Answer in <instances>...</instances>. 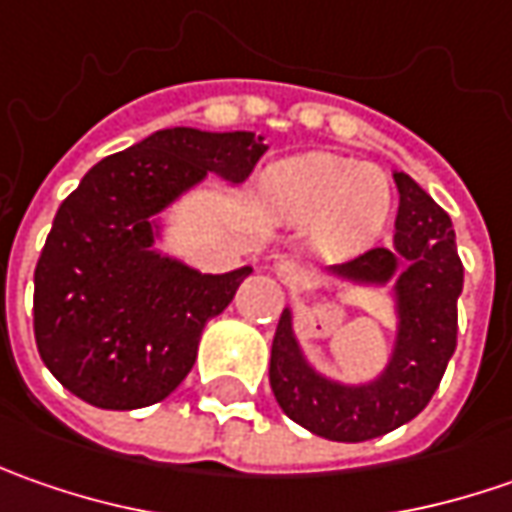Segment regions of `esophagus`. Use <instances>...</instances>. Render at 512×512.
Segmentation results:
<instances>
[{
	"mask_svg": "<svg viewBox=\"0 0 512 512\" xmlns=\"http://www.w3.org/2000/svg\"><path fill=\"white\" fill-rule=\"evenodd\" d=\"M273 270L279 273V279H285V282H290V285L302 279V270H299L296 262H290V259H279V262L273 265Z\"/></svg>",
	"mask_w": 512,
	"mask_h": 512,
	"instance_id": "esophagus-1",
	"label": "esophagus"
}]
</instances>
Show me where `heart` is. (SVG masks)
Returning a JSON list of instances; mask_svg holds the SVG:
<instances>
[{"instance_id": "obj_1", "label": "heart", "mask_w": 512, "mask_h": 512, "mask_svg": "<svg viewBox=\"0 0 512 512\" xmlns=\"http://www.w3.org/2000/svg\"><path fill=\"white\" fill-rule=\"evenodd\" d=\"M262 199L287 222H316L325 245L353 250L382 233L393 196L379 168L310 153L267 170Z\"/></svg>"}]
</instances>
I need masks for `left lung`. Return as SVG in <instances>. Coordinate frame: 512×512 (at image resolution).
Segmentation results:
<instances>
[{
  "label": "left lung",
  "instance_id": "left-lung-1",
  "mask_svg": "<svg viewBox=\"0 0 512 512\" xmlns=\"http://www.w3.org/2000/svg\"><path fill=\"white\" fill-rule=\"evenodd\" d=\"M399 187L396 253L370 247L333 273L356 282L396 279L399 339L382 376L364 387H342L307 367L293 339L290 310L282 313L270 350V387L296 424L330 442H367L419 416L442 382L459 333V293L464 267L456 253L453 222L407 173H393Z\"/></svg>",
  "mask_w": 512,
  "mask_h": 512
}]
</instances>
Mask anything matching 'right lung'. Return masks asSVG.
<instances>
[{
  "label": "right lung",
  "mask_w": 512,
  "mask_h": 512,
  "mask_svg": "<svg viewBox=\"0 0 512 512\" xmlns=\"http://www.w3.org/2000/svg\"><path fill=\"white\" fill-rule=\"evenodd\" d=\"M265 153L253 133L156 130L85 173L56 210L33 273V336L50 373L105 410L170 396L250 267L207 276L153 253V219L219 173L245 182Z\"/></svg>",
  "instance_id": "obj_1"
}]
</instances>
